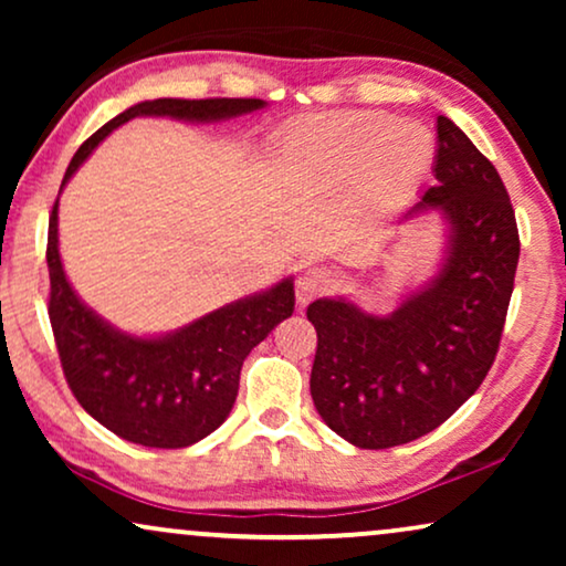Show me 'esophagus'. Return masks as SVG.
I'll list each match as a JSON object with an SVG mask.
<instances>
[{
  "instance_id": "obj_1",
  "label": "esophagus",
  "mask_w": 566,
  "mask_h": 566,
  "mask_svg": "<svg viewBox=\"0 0 566 566\" xmlns=\"http://www.w3.org/2000/svg\"><path fill=\"white\" fill-rule=\"evenodd\" d=\"M332 275L324 268H308L304 273L298 275L296 281V298L301 306H306L308 301H314L322 293H327L332 289Z\"/></svg>"
}]
</instances>
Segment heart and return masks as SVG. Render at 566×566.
<instances>
[{
    "label": "heart",
    "mask_w": 566,
    "mask_h": 566,
    "mask_svg": "<svg viewBox=\"0 0 566 566\" xmlns=\"http://www.w3.org/2000/svg\"><path fill=\"white\" fill-rule=\"evenodd\" d=\"M436 144L415 120L381 113H335L298 128L291 142L293 167L322 182H343L366 172L381 196L415 188L428 172Z\"/></svg>",
    "instance_id": "heart-1"
}]
</instances>
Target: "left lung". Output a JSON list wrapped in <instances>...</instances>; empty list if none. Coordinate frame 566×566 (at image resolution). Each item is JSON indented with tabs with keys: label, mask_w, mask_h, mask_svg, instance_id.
Returning a JSON list of instances; mask_svg holds the SVG:
<instances>
[{
	"label": "left lung",
	"mask_w": 566,
	"mask_h": 566,
	"mask_svg": "<svg viewBox=\"0 0 566 566\" xmlns=\"http://www.w3.org/2000/svg\"><path fill=\"white\" fill-rule=\"evenodd\" d=\"M436 188L405 219L446 223L438 273L389 314L343 296L316 298L312 399L347 443L378 451L440 428L497 355L521 258L515 211L497 169L451 118L438 115Z\"/></svg>",
	"instance_id": "obj_1"
}]
</instances>
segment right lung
Here are the masks:
<instances>
[{
	"instance_id": "1",
	"label": "right lung",
	"mask_w": 566,
	"mask_h": 566,
	"mask_svg": "<svg viewBox=\"0 0 566 566\" xmlns=\"http://www.w3.org/2000/svg\"><path fill=\"white\" fill-rule=\"evenodd\" d=\"M265 105L254 97L144 99L80 146L61 188L107 134L138 115L219 123ZM45 260L51 275L49 316L69 389L99 424L146 448H188L211 436L234 407L244 358L289 319L296 304L293 277H283L167 335L120 332L92 312L69 283L59 254V200L51 213Z\"/></svg>"
}]
</instances>
